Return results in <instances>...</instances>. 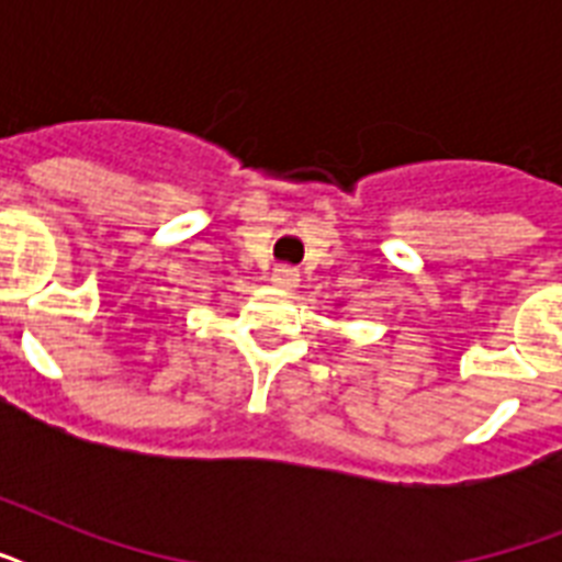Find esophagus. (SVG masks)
<instances>
[{"instance_id":"esophagus-1","label":"esophagus","mask_w":562,"mask_h":562,"mask_svg":"<svg viewBox=\"0 0 562 562\" xmlns=\"http://www.w3.org/2000/svg\"><path fill=\"white\" fill-rule=\"evenodd\" d=\"M271 282H273V285H277V289L291 291V289H294V285H297V282H300L297 268H291V265H280V268H273Z\"/></svg>"}]
</instances>
